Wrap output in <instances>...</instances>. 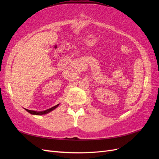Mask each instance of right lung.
I'll list each match as a JSON object with an SVG mask.
<instances>
[{
	"mask_svg": "<svg viewBox=\"0 0 159 159\" xmlns=\"http://www.w3.org/2000/svg\"><path fill=\"white\" fill-rule=\"evenodd\" d=\"M58 105H59V104H57V105H56V106H54V107H51V108H50V109H48L45 110V111H35L28 110V109H26V110L27 111H28V113H30V114L36 115H45V114H46V113H50V111H52L55 109L57 106H58Z\"/></svg>",
	"mask_w": 159,
	"mask_h": 159,
	"instance_id": "right-lung-1",
	"label": "right lung"
}]
</instances>
